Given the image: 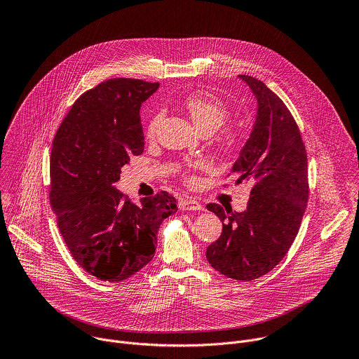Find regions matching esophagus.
Instances as JSON below:
<instances>
[{"label":"esophagus","mask_w":359,"mask_h":359,"mask_svg":"<svg viewBox=\"0 0 359 359\" xmlns=\"http://www.w3.org/2000/svg\"><path fill=\"white\" fill-rule=\"evenodd\" d=\"M179 209L183 212H194V210H203L201 203H198L194 198H180Z\"/></svg>","instance_id":"34e87169"}]
</instances>
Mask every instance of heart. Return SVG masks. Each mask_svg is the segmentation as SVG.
Masks as SVG:
<instances>
[{
  "mask_svg": "<svg viewBox=\"0 0 359 359\" xmlns=\"http://www.w3.org/2000/svg\"><path fill=\"white\" fill-rule=\"evenodd\" d=\"M183 105L190 115L193 123L198 130L203 133H213L220 126L224 125V122L229 118V111L226 105L217 96L209 93V92H198L196 95L187 96L183 102ZM163 119V112H156L151 116V119L147 123V135L153 136L156 133L161 122ZM238 133L234 130H226L220 137L219 143L226 151H231L238 144ZM194 168H200L201 163L193 165ZM190 183H194L193 177H189Z\"/></svg>",
  "mask_w": 359,
  "mask_h": 359,
  "instance_id": "b5f03b06",
  "label": "heart"
}]
</instances>
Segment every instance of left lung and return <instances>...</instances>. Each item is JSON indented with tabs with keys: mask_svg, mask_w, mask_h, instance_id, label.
<instances>
[{
	"mask_svg": "<svg viewBox=\"0 0 359 359\" xmlns=\"http://www.w3.org/2000/svg\"><path fill=\"white\" fill-rule=\"evenodd\" d=\"M238 78L257 100V112L231 173L237 184L245 180L252 187L244 212L208 204L223 222V231L206 257L223 276L251 281L271 271L295 240L309 201V168L298 126L284 102L262 81Z\"/></svg>",
	"mask_w": 359,
	"mask_h": 359,
	"instance_id": "obj_1",
	"label": "left lung"
}]
</instances>
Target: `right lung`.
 Instances as JSON below:
<instances>
[{"label":"right lung","instance_id":"right-lung-1","mask_svg":"<svg viewBox=\"0 0 359 359\" xmlns=\"http://www.w3.org/2000/svg\"><path fill=\"white\" fill-rule=\"evenodd\" d=\"M158 88L130 78L102 82L76 99L54 137L50 204L72 257L99 280L123 281L143 269L162 222L177 212L168 191L135 204L115 186L142 155L140 107Z\"/></svg>","mask_w":359,"mask_h":359}]
</instances>
